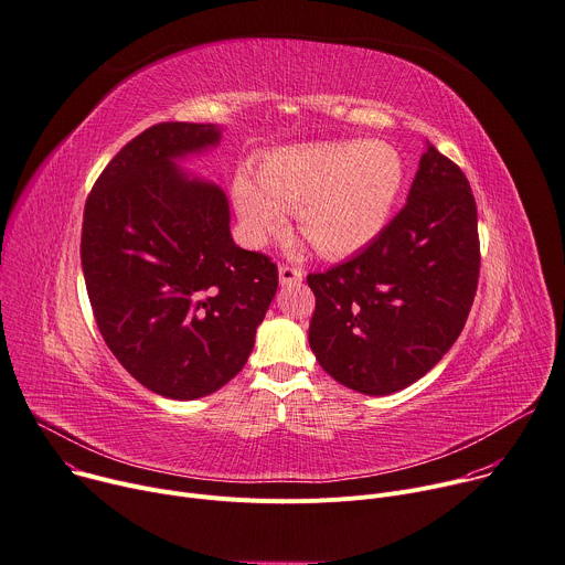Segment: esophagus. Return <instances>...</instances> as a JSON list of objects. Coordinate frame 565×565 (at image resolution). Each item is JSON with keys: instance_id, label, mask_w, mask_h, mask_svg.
Here are the masks:
<instances>
[{"instance_id": "1", "label": "esophagus", "mask_w": 565, "mask_h": 565, "mask_svg": "<svg viewBox=\"0 0 565 565\" xmlns=\"http://www.w3.org/2000/svg\"><path fill=\"white\" fill-rule=\"evenodd\" d=\"M278 280H280L282 287H285V285H300V282H302V271L282 265V267L278 269Z\"/></svg>"}]
</instances>
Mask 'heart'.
Masks as SVG:
<instances>
[{
  "label": "heart",
  "instance_id": "1",
  "mask_svg": "<svg viewBox=\"0 0 565 565\" xmlns=\"http://www.w3.org/2000/svg\"><path fill=\"white\" fill-rule=\"evenodd\" d=\"M406 185V163L386 141L300 143L265 154L256 179L237 172L233 206L244 239L265 244L296 215L323 258L359 254L391 224Z\"/></svg>",
  "mask_w": 565,
  "mask_h": 565
}]
</instances>
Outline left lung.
Returning a JSON list of instances; mask_svg holds the SVG:
<instances>
[{"mask_svg":"<svg viewBox=\"0 0 565 565\" xmlns=\"http://www.w3.org/2000/svg\"><path fill=\"white\" fill-rule=\"evenodd\" d=\"M478 213L465 172L428 141L406 206L370 246L326 274L309 348L363 395L415 384L460 337L478 287Z\"/></svg>","mask_w":565,"mask_h":565,"instance_id":"left-lung-1","label":"left lung"}]
</instances>
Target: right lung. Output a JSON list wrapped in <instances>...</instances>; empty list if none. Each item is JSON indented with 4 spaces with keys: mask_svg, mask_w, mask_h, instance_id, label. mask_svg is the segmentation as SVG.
<instances>
[{
    "mask_svg": "<svg viewBox=\"0 0 565 565\" xmlns=\"http://www.w3.org/2000/svg\"><path fill=\"white\" fill-rule=\"evenodd\" d=\"M220 139L213 122L152 125L107 163L83 217V274L107 348L179 402L244 367L278 289L276 265L233 242L222 188L181 168Z\"/></svg>",
    "mask_w": 565,
    "mask_h": 565,
    "instance_id": "right-lung-1",
    "label": "right lung"
}]
</instances>
